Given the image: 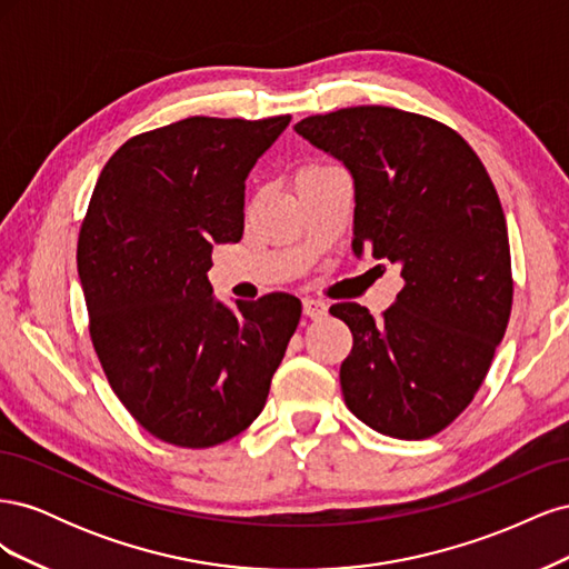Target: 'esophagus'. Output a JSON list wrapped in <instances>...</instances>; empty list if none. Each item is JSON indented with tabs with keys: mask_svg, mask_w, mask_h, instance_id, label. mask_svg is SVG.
I'll list each match as a JSON object with an SVG mask.
<instances>
[{
	"mask_svg": "<svg viewBox=\"0 0 569 569\" xmlns=\"http://www.w3.org/2000/svg\"><path fill=\"white\" fill-rule=\"evenodd\" d=\"M327 313V303L318 299H303V316L306 318H322Z\"/></svg>",
	"mask_w": 569,
	"mask_h": 569,
	"instance_id": "obj_1",
	"label": "esophagus"
}]
</instances>
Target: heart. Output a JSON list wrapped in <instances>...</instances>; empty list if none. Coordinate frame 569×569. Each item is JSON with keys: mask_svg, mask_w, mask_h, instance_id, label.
<instances>
[{"mask_svg": "<svg viewBox=\"0 0 569 569\" xmlns=\"http://www.w3.org/2000/svg\"><path fill=\"white\" fill-rule=\"evenodd\" d=\"M327 170H335V166H330V163H306L299 173H297V180L299 178H308V176H318V173H327Z\"/></svg>", "mask_w": 569, "mask_h": 569, "instance_id": "obj_1", "label": "heart"}]
</instances>
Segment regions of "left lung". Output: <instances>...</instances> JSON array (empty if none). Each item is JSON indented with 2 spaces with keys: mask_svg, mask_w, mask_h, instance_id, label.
I'll return each instance as SVG.
<instances>
[{
  "mask_svg": "<svg viewBox=\"0 0 569 569\" xmlns=\"http://www.w3.org/2000/svg\"><path fill=\"white\" fill-rule=\"evenodd\" d=\"M295 130L353 178V253L399 266L406 282L380 320L358 303L330 308L353 335L343 401L375 432L432 437L475 399L510 318L493 182L456 130L401 109L351 107Z\"/></svg>",
  "mask_w": 569,
  "mask_h": 569,
  "instance_id": "left-lung-1",
  "label": "left lung"
}]
</instances>
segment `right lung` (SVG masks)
Returning a JSON list of instances; mask_svg holds the SVG:
<instances>
[{
	"mask_svg": "<svg viewBox=\"0 0 569 569\" xmlns=\"http://www.w3.org/2000/svg\"><path fill=\"white\" fill-rule=\"evenodd\" d=\"M291 116H192L137 134L101 170L78 239L90 337L147 432L182 449L237 437L263 410L301 318L284 291L230 308L213 244L244 232V182Z\"/></svg>",
	"mask_w": 569,
	"mask_h": 569,
	"instance_id": "right-lung-1",
	"label": "right lung"
}]
</instances>
